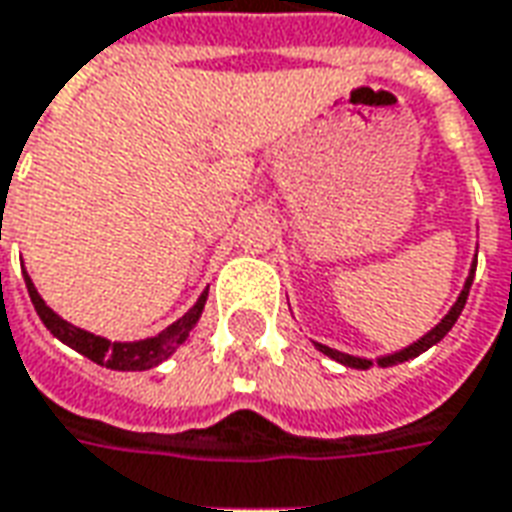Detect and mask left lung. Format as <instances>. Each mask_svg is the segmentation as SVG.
I'll return each instance as SVG.
<instances>
[{
	"instance_id": "1",
	"label": "left lung",
	"mask_w": 512,
	"mask_h": 512,
	"mask_svg": "<svg viewBox=\"0 0 512 512\" xmlns=\"http://www.w3.org/2000/svg\"><path fill=\"white\" fill-rule=\"evenodd\" d=\"M474 271H477V263H471V271H468V280L466 285H463V291H460V296H457V302L452 305V310L446 313V316L432 327L424 338H418L416 343H410V346H405V349H399V352H393V355H385V357H377V366L388 368V366H396V363H405V360H413V357H418L421 352H427L430 346H435V343L441 341L446 332L455 327V321L460 318V313H463V307H466V299H468V288H471V282H474ZM318 352H324L327 357H332L335 363H341V366H349V368H368L374 366V360H366V357H355V355H346V352H338V349H330V346H324V343H316Z\"/></svg>"
}]
</instances>
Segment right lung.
I'll return each instance as SVG.
<instances>
[{
    "instance_id": "add662e5",
    "label": "right lung",
    "mask_w": 512,
    "mask_h": 512,
    "mask_svg": "<svg viewBox=\"0 0 512 512\" xmlns=\"http://www.w3.org/2000/svg\"><path fill=\"white\" fill-rule=\"evenodd\" d=\"M24 282H27V291H30L35 313L41 316V321L46 324V330L52 332L57 341H63L66 346H71L74 352H80V355H85L88 360H94L99 366L113 368V371H146V368H155L160 366L163 360H169V357L177 352V346L185 343L188 332L196 327V321L202 316V310H205L207 302V291H202V296L196 299V305L191 307L180 321H174L171 327H166L163 332H157L155 338L124 343L107 341L102 335H94V332L80 330V327L69 324L66 318L57 316L52 307H46V302L41 299V293L35 291V285H32L30 274H24Z\"/></svg>"
}]
</instances>
